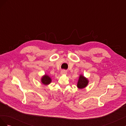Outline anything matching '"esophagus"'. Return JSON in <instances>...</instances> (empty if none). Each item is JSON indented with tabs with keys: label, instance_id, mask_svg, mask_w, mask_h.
<instances>
[{
	"label": "esophagus",
	"instance_id": "1",
	"mask_svg": "<svg viewBox=\"0 0 126 126\" xmlns=\"http://www.w3.org/2000/svg\"><path fill=\"white\" fill-rule=\"evenodd\" d=\"M67 73V72L66 70H63L61 71L60 72V74L61 75H66Z\"/></svg>",
	"mask_w": 126,
	"mask_h": 126
}]
</instances>
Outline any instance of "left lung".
<instances>
[{
	"label": "left lung",
	"mask_w": 126,
	"mask_h": 126,
	"mask_svg": "<svg viewBox=\"0 0 126 126\" xmlns=\"http://www.w3.org/2000/svg\"><path fill=\"white\" fill-rule=\"evenodd\" d=\"M89 83V80L87 78L85 77L82 74L79 75L78 80L77 82V87L78 89H83L86 88Z\"/></svg>",
	"instance_id": "left-lung-1"
}]
</instances>
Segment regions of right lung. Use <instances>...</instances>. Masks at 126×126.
Returning <instances> with one entry per match:
<instances>
[{
	"mask_svg": "<svg viewBox=\"0 0 126 126\" xmlns=\"http://www.w3.org/2000/svg\"><path fill=\"white\" fill-rule=\"evenodd\" d=\"M52 81V79L50 76L47 74H45L41 78V82L43 85L47 86L50 84Z\"/></svg>",
	"mask_w": 126,
	"mask_h": 126,
	"instance_id": "1",
	"label": "right lung"
}]
</instances>
